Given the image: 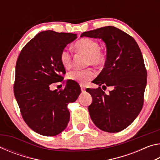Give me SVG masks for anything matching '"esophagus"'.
<instances>
[{"mask_svg":"<svg viewBox=\"0 0 160 160\" xmlns=\"http://www.w3.org/2000/svg\"><path fill=\"white\" fill-rule=\"evenodd\" d=\"M80 88H81V90H82V92H84L85 90V87L83 85H80Z\"/></svg>","mask_w":160,"mask_h":160,"instance_id":"obj_1","label":"esophagus"}]
</instances>
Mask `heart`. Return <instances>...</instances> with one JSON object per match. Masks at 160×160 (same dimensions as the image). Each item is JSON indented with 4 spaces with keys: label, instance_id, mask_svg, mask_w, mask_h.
Masks as SVG:
<instances>
[{
    "label": "heart",
    "instance_id": "obj_1",
    "mask_svg": "<svg viewBox=\"0 0 160 160\" xmlns=\"http://www.w3.org/2000/svg\"><path fill=\"white\" fill-rule=\"evenodd\" d=\"M75 49L79 52L83 53L88 56L87 57V64L93 66H101L105 61L104 54L99 48L98 42L90 38H83L75 43ZM60 61L65 68H69L72 63V55L70 51L65 48L61 51L60 55ZM96 73L92 68H87L83 70L75 69L68 74V78L69 80L75 81L78 83L85 84L89 80L95 77Z\"/></svg>",
    "mask_w": 160,
    "mask_h": 160
}]
</instances>
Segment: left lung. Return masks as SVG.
<instances>
[{"label":"left lung","mask_w":160,"mask_h":160,"mask_svg":"<svg viewBox=\"0 0 160 160\" xmlns=\"http://www.w3.org/2000/svg\"><path fill=\"white\" fill-rule=\"evenodd\" d=\"M80 37L105 43L104 68L93 82L102 88H113L108 94L100 87L87 89L93 99L88 107L91 119L105 132L123 131L138 116L144 102L147 71L141 51L133 38L113 26L85 32Z\"/></svg>","instance_id":"obj_1"}]
</instances>
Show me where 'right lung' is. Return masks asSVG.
Masks as SVG:
<instances>
[{"label":"right lung","instance_id":"add662e5","mask_svg":"<svg viewBox=\"0 0 160 160\" xmlns=\"http://www.w3.org/2000/svg\"><path fill=\"white\" fill-rule=\"evenodd\" d=\"M76 34L52 30L37 34L22 49L15 67L14 94L24 121L32 130L45 136L64 131L70 120L68 104L81 92L75 81L68 80L64 90H51L61 82L66 70L60 55Z\"/></svg>","mask_w":160,"mask_h":160}]
</instances>
